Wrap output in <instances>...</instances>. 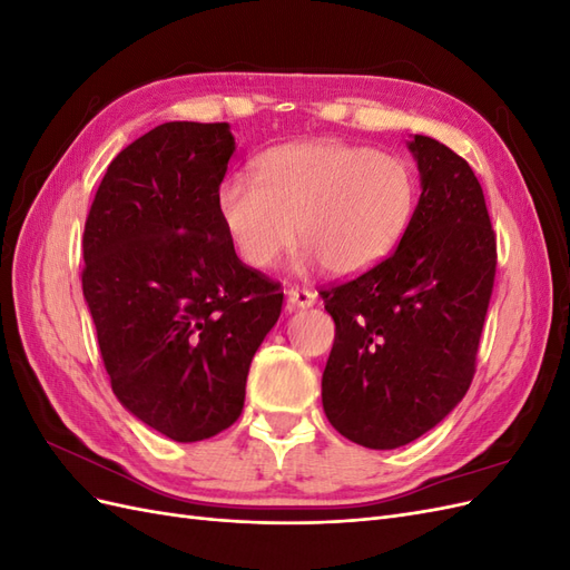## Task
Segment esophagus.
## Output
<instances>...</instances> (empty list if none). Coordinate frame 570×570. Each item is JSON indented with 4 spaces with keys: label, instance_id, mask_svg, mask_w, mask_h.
<instances>
[{
    "label": "esophagus",
    "instance_id": "34e87169",
    "mask_svg": "<svg viewBox=\"0 0 570 570\" xmlns=\"http://www.w3.org/2000/svg\"><path fill=\"white\" fill-rule=\"evenodd\" d=\"M285 297H287L289 306H295V308H308V306L316 304L314 292L312 289H304V287H289L285 292Z\"/></svg>",
    "mask_w": 570,
    "mask_h": 570
}]
</instances>
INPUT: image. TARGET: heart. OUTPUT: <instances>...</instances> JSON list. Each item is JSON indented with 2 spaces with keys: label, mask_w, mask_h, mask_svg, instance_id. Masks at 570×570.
<instances>
[{
  "label": "heart",
  "mask_w": 570,
  "mask_h": 570,
  "mask_svg": "<svg viewBox=\"0 0 570 570\" xmlns=\"http://www.w3.org/2000/svg\"><path fill=\"white\" fill-rule=\"evenodd\" d=\"M416 183L385 151L316 140L275 147L256 159V180L233 174L218 185V216L239 258L256 271L278 262L295 237L302 268L333 275L375 266L404 235Z\"/></svg>",
  "instance_id": "1"
}]
</instances>
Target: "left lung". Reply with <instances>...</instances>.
<instances>
[{
    "mask_svg": "<svg viewBox=\"0 0 570 570\" xmlns=\"http://www.w3.org/2000/svg\"><path fill=\"white\" fill-rule=\"evenodd\" d=\"M421 197L396 249L323 289L335 342L323 411L347 440L396 450L425 435L469 392L494 285L485 195L459 154L425 135L406 142Z\"/></svg>",
    "mask_w": 570,
    "mask_h": 570,
    "instance_id": "left-lung-1",
    "label": "left lung"
}]
</instances>
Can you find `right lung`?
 <instances>
[{
    "label": "right lung",
    "mask_w": 570,
    "mask_h": 570,
    "mask_svg": "<svg viewBox=\"0 0 570 570\" xmlns=\"http://www.w3.org/2000/svg\"><path fill=\"white\" fill-rule=\"evenodd\" d=\"M228 124L170 120L109 164L82 237V295L111 390L176 442L230 428L283 292L239 262L218 216Z\"/></svg>",
    "instance_id": "obj_1"
}]
</instances>
